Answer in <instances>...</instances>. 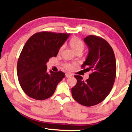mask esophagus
I'll return each instance as SVG.
<instances>
[{
    "mask_svg": "<svg viewBox=\"0 0 132 132\" xmlns=\"http://www.w3.org/2000/svg\"><path fill=\"white\" fill-rule=\"evenodd\" d=\"M72 76V74H70L69 72H66V78H68V77H70Z\"/></svg>",
    "mask_w": 132,
    "mask_h": 132,
    "instance_id": "obj_1",
    "label": "esophagus"
}]
</instances>
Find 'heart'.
Masks as SVG:
<instances>
[{
  "label": "heart",
  "mask_w": 132,
  "mask_h": 132,
  "mask_svg": "<svg viewBox=\"0 0 132 132\" xmlns=\"http://www.w3.org/2000/svg\"><path fill=\"white\" fill-rule=\"evenodd\" d=\"M70 45H71L72 49L76 53H81L85 49V45L83 44V43L80 39L77 38H73L70 41ZM63 48H64V46H61L60 49V52L62 51ZM64 67L68 69H71L74 67V65L68 63V64H65Z\"/></svg>",
  "instance_id": "heart-1"
}]
</instances>
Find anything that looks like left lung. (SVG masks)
Here are the masks:
<instances>
[{
	"label": "left lung",
	"mask_w": 132,
	"mask_h": 132,
	"mask_svg": "<svg viewBox=\"0 0 132 132\" xmlns=\"http://www.w3.org/2000/svg\"><path fill=\"white\" fill-rule=\"evenodd\" d=\"M88 54L81 67L91 71L89 78L75 76L77 84L71 89L74 100L82 105L94 106L109 94L114 83L116 63L114 52L107 41L99 36L89 35L84 38Z\"/></svg>",
	"instance_id": "obj_1"
}]
</instances>
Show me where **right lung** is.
I'll return each instance as SVG.
<instances>
[{"mask_svg": "<svg viewBox=\"0 0 132 132\" xmlns=\"http://www.w3.org/2000/svg\"><path fill=\"white\" fill-rule=\"evenodd\" d=\"M70 33H36L27 40L18 59L17 74L20 85L28 96L45 100L54 94L57 85L64 78L61 71H47L46 63L58 51Z\"/></svg>", "mask_w": 132, "mask_h": 132, "instance_id": "1", "label": "right lung"}]
</instances>
